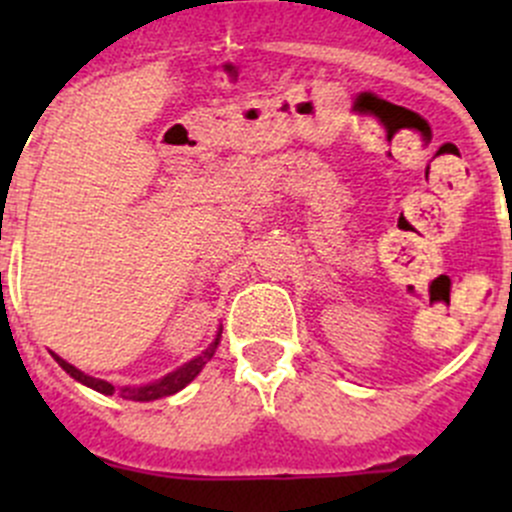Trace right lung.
Returning <instances> with one entry per match:
<instances>
[{
	"label": "right lung",
	"instance_id": "right-lung-1",
	"mask_svg": "<svg viewBox=\"0 0 512 512\" xmlns=\"http://www.w3.org/2000/svg\"><path fill=\"white\" fill-rule=\"evenodd\" d=\"M220 334H223V332L215 334V342L210 344V347L205 349L203 354L195 356V359H190L188 364H183V366H180V369L170 371L168 376H163V379L153 381V384L136 386V389H133V386H123V389H116V386L108 384V381H103V379H94V376L84 374V371H81V369H76V366H71L69 361L61 359L59 354H51V356H54L56 364H59L61 369L66 371V374L74 376V379L79 381V384H84V386H89V389L98 391V394L113 396V394H116V391H118V394H121L123 399H133V401H156V399H163V396H173V394H178L180 389H185V386H188L190 381H193L195 376L200 374V371H203V366L208 364L210 359H213L215 349H218V344H220Z\"/></svg>",
	"mask_w": 512,
	"mask_h": 512
}]
</instances>
